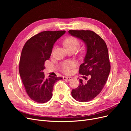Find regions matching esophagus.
Here are the masks:
<instances>
[{
  "label": "esophagus",
  "instance_id": "obj_1",
  "mask_svg": "<svg viewBox=\"0 0 131 131\" xmlns=\"http://www.w3.org/2000/svg\"><path fill=\"white\" fill-rule=\"evenodd\" d=\"M63 80L70 81L72 79V77H63Z\"/></svg>",
  "mask_w": 131,
  "mask_h": 131
}]
</instances>
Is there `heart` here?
<instances>
[{
    "label": "heart",
    "instance_id": "obj_1",
    "mask_svg": "<svg viewBox=\"0 0 131 131\" xmlns=\"http://www.w3.org/2000/svg\"><path fill=\"white\" fill-rule=\"evenodd\" d=\"M64 44L66 46L67 50L71 49L76 50L78 47L79 46L80 42L78 39L73 37H70L67 38L64 41ZM75 66V63L72 61H65L62 62L60 67L61 69L65 73H69L71 71L72 69Z\"/></svg>",
    "mask_w": 131,
    "mask_h": 131
}]
</instances>
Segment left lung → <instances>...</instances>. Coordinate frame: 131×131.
<instances>
[{"instance_id":"left-lung-1","label":"left lung","mask_w":131,"mask_h":131,"mask_svg":"<svg viewBox=\"0 0 131 131\" xmlns=\"http://www.w3.org/2000/svg\"><path fill=\"white\" fill-rule=\"evenodd\" d=\"M68 33L84 41L86 54L84 63L80 66L79 73L84 75L86 82L79 79V86L72 91L75 100L86 102L92 100L100 93L105 84L110 72L108 47L100 35L91 30H69Z\"/></svg>"}]
</instances>
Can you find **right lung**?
<instances>
[{
  "label": "right lung",
  "mask_w": 131,
  "mask_h": 131,
  "mask_svg": "<svg viewBox=\"0 0 131 131\" xmlns=\"http://www.w3.org/2000/svg\"><path fill=\"white\" fill-rule=\"evenodd\" d=\"M65 30L43 31L30 38L23 46L19 64V72L28 96L34 102L44 103L51 100L54 83L62 78L42 72L45 62L49 60L54 43Z\"/></svg>",
  "instance_id": "right-lung-1"
}]
</instances>
